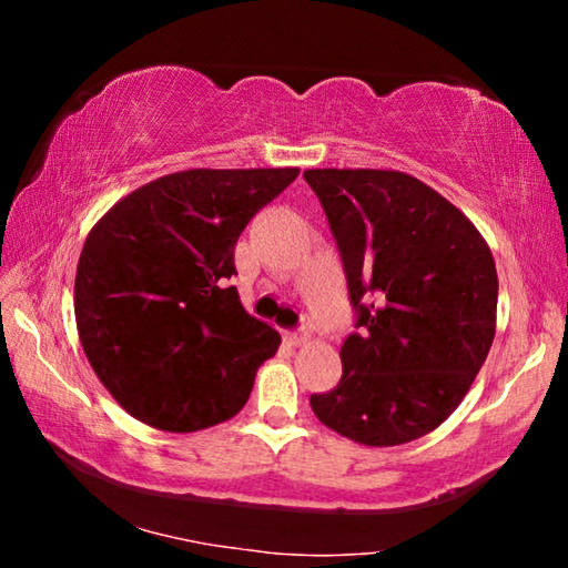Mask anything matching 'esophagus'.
Here are the masks:
<instances>
[{
  "label": "esophagus",
  "instance_id": "obj_1",
  "mask_svg": "<svg viewBox=\"0 0 568 568\" xmlns=\"http://www.w3.org/2000/svg\"><path fill=\"white\" fill-rule=\"evenodd\" d=\"M283 338L287 345H303L311 335H307V331H285Z\"/></svg>",
  "mask_w": 568,
  "mask_h": 568
}]
</instances>
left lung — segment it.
Returning a JSON list of instances; mask_svg holds the SVG:
<instances>
[{
	"mask_svg": "<svg viewBox=\"0 0 568 568\" xmlns=\"http://www.w3.org/2000/svg\"><path fill=\"white\" fill-rule=\"evenodd\" d=\"M338 245L355 333L343 376L311 406L365 446L438 428L474 383L496 333L494 255L464 213L393 170H307Z\"/></svg>",
	"mask_w": 568,
	"mask_h": 568,
	"instance_id": "obj_1",
	"label": "left lung"
}]
</instances>
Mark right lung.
<instances>
[{
  "mask_svg": "<svg viewBox=\"0 0 568 568\" xmlns=\"http://www.w3.org/2000/svg\"><path fill=\"white\" fill-rule=\"evenodd\" d=\"M295 178L297 168L175 172L92 227L77 265V331L130 416L190 434L245 406L281 335L227 285L235 243Z\"/></svg>",
  "mask_w": 568,
  "mask_h": 568,
  "instance_id": "add662e5",
  "label": "right lung"
}]
</instances>
